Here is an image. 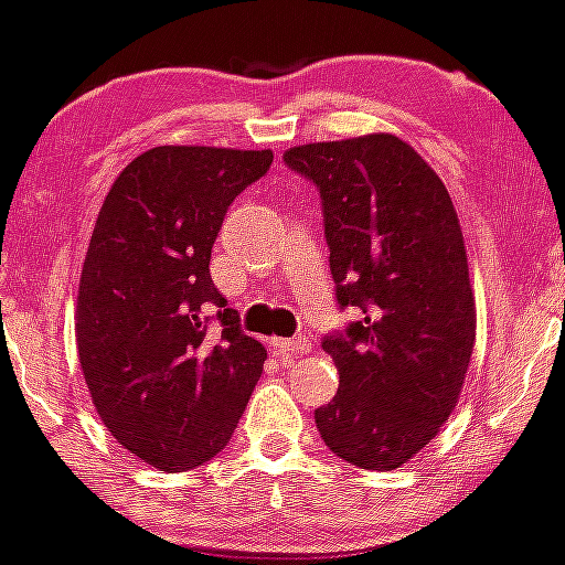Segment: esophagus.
Wrapping results in <instances>:
<instances>
[{"label": "esophagus", "instance_id": "esophagus-1", "mask_svg": "<svg viewBox=\"0 0 565 565\" xmlns=\"http://www.w3.org/2000/svg\"><path fill=\"white\" fill-rule=\"evenodd\" d=\"M270 345L281 350L284 355H305L310 350V340L308 337H289V340H278V337H274Z\"/></svg>", "mask_w": 565, "mask_h": 565}]
</instances>
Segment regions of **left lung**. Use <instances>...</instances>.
Segmentation results:
<instances>
[{"mask_svg":"<svg viewBox=\"0 0 565 565\" xmlns=\"http://www.w3.org/2000/svg\"><path fill=\"white\" fill-rule=\"evenodd\" d=\"M284 161L319 188L345 332L323 337L340 391L316 408L337 457L395 470L438 436L476 345V297L449 191L395 135L308 142Z\"/></svg>","mask_w":565,"mask_h":565,"instance_id":"left-lung-1","label":"left lung"}]
</instances>
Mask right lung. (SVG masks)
<instances>
[{"mask_svg":"<svg viewBox=\"0 0 565 565\" xmlns=\"http://www.w3.org/2000/svg\"><path fill=\"white\" fill-rule=\"evenodd\" d=\"M274 151L159 146L114 180L76 297V345L111 436L164 472L225 449L268 359L210 276L233 199Z\"/></svg>","mask_w":565,"mask_h":565,"instance_id":"1","label":"right lung"}]
</instances>
